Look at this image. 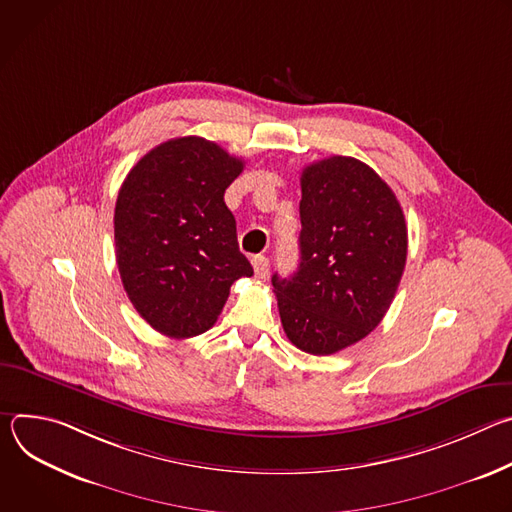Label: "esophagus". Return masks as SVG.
<instances>
[{"instance_id":"1","label":"esophagus","mask_w":512,"mask_h":512,"mask_svg":"<svg viewBox=\"0 0 512 512\" xmlns=\"http://www.w3.org/2000/svg\"><path fill=\"white\" fill-rule=\"evenodd\" d=\"M251 263H253V269H255V275H257V277L263 279V277L269 273V259H267V257L257 255V257L251 259Z\"/></svg>"}]
</instances>
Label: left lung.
<instances>
[{"instance_id":"1","label":"left lung","mask_w":512,"mask_h":512,"mask_svg":"<svg viewBox=\"0 0 512 512\" xmlns=\"http://www.w3.org/2000/svg\"><path fill=\"white\" fill-rule=\"evenodd\" d=\"M300 182V265L271 283L291 344L326 356L385 318L405 269L407 225L387 182L356 158L314 162Z\"/></svg>"}]
</instances>
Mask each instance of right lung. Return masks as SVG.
<instances>
[{"label": "right lung", "mask_w": 512, "mask_h": 512, "mask_svg": "<svg viewBox=\"0 0 512 512\" xmlns=\"http://www.w3.org/2000/svg\"><path fill=\"white\" fill-rule=\"evenodd\" d=\"M245 162L188 135L160 143L121 184L115 204L117 267L139 316L170 338L214 326L231 285L251 277L225 190Z\"/></svg>", "instance_id": "right-lung-1"}]
</instances>
